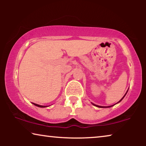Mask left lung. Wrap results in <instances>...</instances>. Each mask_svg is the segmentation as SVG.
I'll use <instances>...</instances> for the list:
<instances>
[{
    "label": "left lung",
    "instance_id": "left-lung-1",
    "mask_svg": "<svg viewBox=\"0 0 146 146\" xmlns=\"http://www.w3.org/2000/svg\"><path fill=\"white\" fill-rule=\"evenodd\" d=\"M127 91H128V90L127 91V92L125 93V95H124V96H123V97L122 98H121V100L119 101V102H118H118H120V101L122 100L123 98H124V97H125V95H126L127 93ZM92 104H93V105H94V106H97V107H98V108H111V107H112L113 106H114V105H113V106H97V105H95V104H93V103H92Z\"/></svg>",
    "mask_w": 146,
    "mask_h": 146
}]
</instances>
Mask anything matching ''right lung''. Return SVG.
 I'll use <instances>...</instances> for the list:
<instances>
[{
  "instance_id": "1",
  "label": "right lung",
  "mask_w": 146,
  "mask_h": 146,
  "mask_svg": "<svg viewBox=\"0 0 146 146\" xmlns=\"http://www.w3.org/2000/svg\"><path fill=\"white\" fill-rule=\"evenodd\" d=\"M33 104H34L35 106H37V107H39V108H46V107H47V106H40V105L36 104H35V103H33Z\"/></svg>"
}]
</instances>
